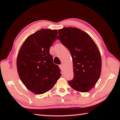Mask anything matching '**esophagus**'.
Masks as SVG:
<instances>
[{
    "label": "esophagus",
    "instance_id": "34e87169",
    "mask_svg": "<svg viewBox=\"0 0 120 120\" xmlns=\"http://www.w3.org/2000/svg\"><path fill=\"white\" fill-rule=\"evenodd\" d=\"M59 67H60V70L61 71H63V64H60V66H59Z\"/></svg>",
    "mask_w": 120,
    "mask_h": 120
}]
</instances>
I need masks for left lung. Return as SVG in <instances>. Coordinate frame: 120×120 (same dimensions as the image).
I'll return each instance as SVG.
<instances>
[{
    "instance_id": "obj_1",
    "label": "left lung",
    "mask_w": 120,
    "mask_h": 120,
    "mask_svg": "<svg viewBox=\"0 0 120 120\" xmlns=\"http://www.w3.org/2000/svg\"><path fill=\"white\" fill-rule=\"evenodd\" d=\"M59 34L57 38L70 50L72 58L74 77L69 85L78 92H89L101 72V56L96 44L88 34L76 27L60 29Z\"/></svg>"
}]
</instances>
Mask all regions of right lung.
<instances>
[{"mask_svg": "<svg viewBox=\"0 0 120 120\" xmlns=\"http://www.w3.org/2000/svg\"><path fill=\"white\" fill-rule=\"evenodd\" d=\"M56 30L41 29L25 39L17 58V69L21 82L31 92L44 94L53 88L61 75L53 63L49 49L56 39Z\"/></svg>", "mask_w": 120, "mask_h": 120, "instance_id": "obj_1", "label": "right lung"}]
</instances>
